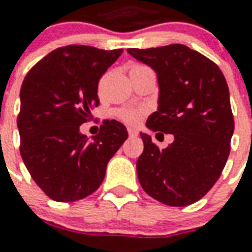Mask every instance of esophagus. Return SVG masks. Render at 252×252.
Listing matches in <instances>:
<instances>
[{
	"mask_svg": "<svg viewBox=\"0 0 252 252\" xmlns=\"http://www.w3.org/2000/svg\"><path fill=\"white\" fill-rule=\"evenodd\" d=\"M128 134H129L130 137H133V136H137V130L133 129V128H128Z\"/></svg>",
	"mask_w": 252,
	"mask_h": 252,
	"instance_id": "esophagus-1",
	"label": "esophagus"
}]
</instances>
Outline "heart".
<instances>
[{"mask_svg":"<svg viewBox=\"0 0 252 252\" xmlns=\"http://www.w3.org/2000/svg\"><path fill=\"white\" fill-rule=\"evenodd\" d=\"M142 65H133V68H141ZM142 115H144V110L142 108H133V107H129V108H120V110L116 111V116H118L120 120H123L126 124H137L140 120H141Z\"/></svg>","mask_w":252,"mask_h":252,"instance_id":"obj_1","label":"heart"}]
</instances>
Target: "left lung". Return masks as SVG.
I'll use <instances>...</instances> for the list:
<instances>
[{
  "mask_svg": "<svg viewBox=\"0 0 252 252\" xmlns=\"http://www.w3.org/2000/svg\"><path fill=\"white\" fill-rule=\"evenodd\" d=\"M128 53L158 76L159 106L146 126L174 134V142L161 150L141 133L140 184L159 203L187 207L215 186L230 153L234 119L226 80L213 61L183 44Z\"/></svg>",
  "mask_w": 252,
  "mask_h": 252,
  "instance_id": "left-lung-1",
  "label": "left lung"
}]
</instances>
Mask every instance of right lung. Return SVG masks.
I'll return each instance as SVG.
<instances>
[{"label":"right lung","mask_w":252,"mask_h":252,"mask_svg":"<svg viewBox=\"0 0 252 252\" xmlns=\"http://www.w3.org/2000/svg\"><path fill=\"white\" fill-rule=\"evenodd\" d=\"M122 53L66 45L43 57L23 80L19 150L31 178L55 201H77L96 191L107 163L128 138L116 120L103 122L91 141L80 132L99 106L100 77Z\"/></svg>","instance_id":"right-lung-1"}]
</instances>
